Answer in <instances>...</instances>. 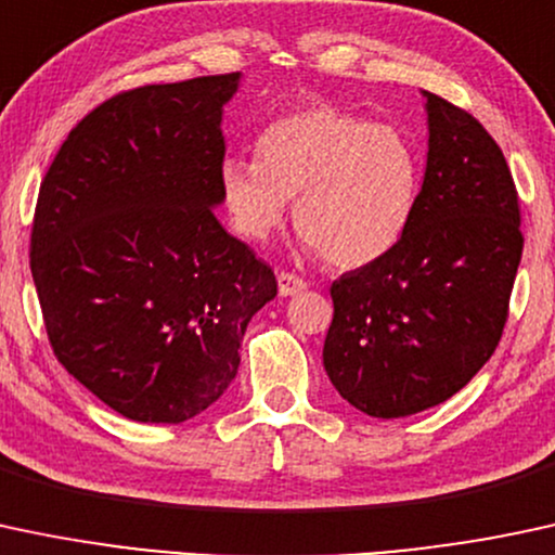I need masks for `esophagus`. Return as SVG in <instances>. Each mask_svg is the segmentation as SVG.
<instances>
[{"instance_id":"1","label":"esophagus","mask_w":555,"mask_h":555,"mask_svg":"<svg viewBox=\"0 0 555 555\" xmlns=\"http://www.w3.org/2000/svg\"><path fill=\"white\" fill-rule=\"evenodd\" d=\"M278 288H280V296H296L301 294V291H307V280L294 275V272H280Z\"/></svg>"}]
</instances>
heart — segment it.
Wrapping results in <instances>:
<instances>
[{"label": "heart", "mask_w": 555, "mask_h": 555, "mask_svg": "<svg viewBox=\"0 0 555 555\" xmlns=\"http://www.w3.org/2000/svg\"><path fill=\"white\" fill-rule=\"evenodd\" d=\"M220 194L248 241H267L296 198L298 235L335 270L383 259L412 222L420 159L388 122L314 102L267 122L257 159L225 157Z\"/></svg>", "instance_id": "1"}]
</instances>
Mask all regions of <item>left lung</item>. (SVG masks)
Returning <instances> with one entry per match:
<instances>
[{
  "mask_svg": "<svg viewBox=\"0 0 555 555\" xmlns=\"http://www.w3.org/2000/svg\"><path fill=\"white\" fill-rule=\"evenodd\" d=\"M425 183L401 241L333 283L322 361L359 412L398 420L438 406L493 357L519 267V194L493 135L425 91Z\"/></svg>",
  "mask_w": 555,
  "mask_h": 555,
  "instance_id": "8db88e82",
  "label": "left lung"
}]
</instances>
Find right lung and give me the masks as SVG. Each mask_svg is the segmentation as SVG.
Wrapping results in <instances>:
<instances>
[{
    "label": "right lung",
    "mask_w": 555,
    "mask_h": 555,
    "mask_svg": "<svg viewBox=\"0 0 555 555\" xmlns=\"http://www.w3.org/2000/svg\"><path fill=\"white\" fill-rule=\"evenodd\" d=\"M238 73L139 86L91 109L41 180L30 275L54 357L135 422L178 425L238 372L270 264L215 217Z\"/></svg>",
    "instance_id": "1"
}]
</instances>
